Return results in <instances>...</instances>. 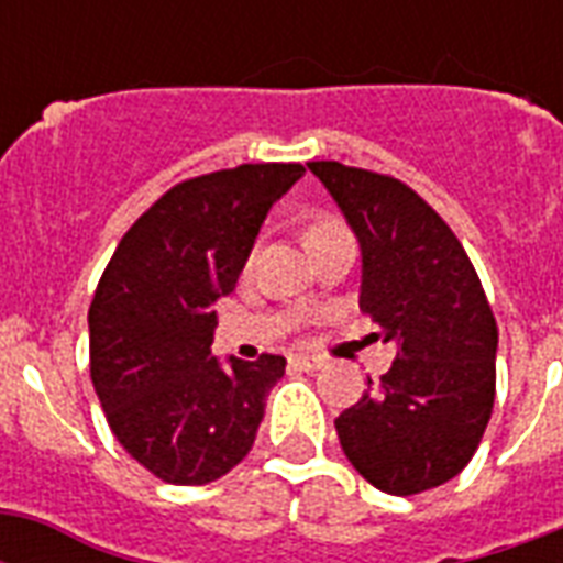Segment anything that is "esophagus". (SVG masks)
<instances>
[{
    "mask_svg": "<svg viewBox=\"0 0 563 563\" xmlns=\"http://www.w3.org/2000/svg\"><path fill=\"white\" fill-rule=\"evenodd\" d=\"M289 362L298 371H318L321 365H324L321 356H309V353H295V356H289Z\"/></svg>",
    "mask_w": 563,
    "mask_h": 563,
    "instance_id": "34e87169",
    "label": "esophagus"
}]
</instances>
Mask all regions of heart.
<instances>
[{
  "instance_id": "obj_1",
  "label": "heart",
  "mask_w": 563,
  "mask_h": 563,
  "mask_svg": "<svg viewBox=\"0 0 563 563\" xmlns=\"http://www.w3.org/2000/svg\"><path fill=\"white\" fill-rule=\"evenodd\" d=\"M342 224L333 219H327V216H318L307 224V245L309 242H318V239H327V236H335V233H342Z\"/></svg>"
}]
</instances>
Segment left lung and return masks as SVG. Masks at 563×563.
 <instances>
[{"mask_svg":"<svg viewBox=\"0 0 563 563\" xmlns=\"http://www.w3.org/2000/svg\"><path fill=\"white\" fill-rule=\"evenodd\" d=\"M362 247L360 309L397 344L388 374L335 418L347 462L385 494L411 497L467 467L497 391V321L446 221L402 180L307 163Z\"/></svg>","mask_w":563,"mask_h":563,"instance_id":"8db88e82","label":"left lung"}]
</instances>
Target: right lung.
I'll return each mask as SVG.
<instances>
[{
  "mask_svg": "<svg viewBox=\"0 0 563 563\" xmlns=\"http://www.w3.org/2000/svg\"><path fill=\"white\" fill-rule=\"evenodd\" d=\"M300 163L184 180L131 224L90 303V376L113 435L169 485H207L254 446L283 356H212V303L236 289Z\"/></svg>",
  "mask_w": 563,
  "mask_h": 563,
  "instance_id": "obj_1",
  "label": "right lung"
}]
</instances>
